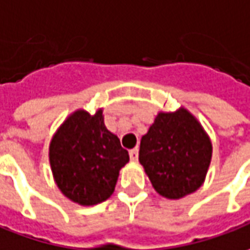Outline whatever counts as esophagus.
<instances>
[{
  "instance_id": "obj_1",
  "label": "esophagus",
  "mask_w": 250,
  "mask_h": 250,
  "mask_svg": "<svg viewBox=\"0 0 250 250\" xmlns=\"http://www.w3.org/2000/svg\"><path fill=\"white\" fill-rule=\"evenodd\" d=\"M130 158H131V161H138V149L135 147V149H132L130 150Z\"/></svg>"
}]
</instances>
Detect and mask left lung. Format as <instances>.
Instances as JSON below:
<instances>
[{
	"label": "left lung",
	"mask_w": 250,
	"mask_h": 250,
	"mask_svg": "<svg viewBox=\"0 0 250 250\" xmlns=\"http://www.w3.org/2000/svg\"><path fill=\"white\" fill-rule=\"evenodd\" d=\"M212 143L193 115L180 107L158 112L141 139L139 162L157 193L177 200L203 186Z\"/></svg>",
	"instance_id": "8db88e82"
}]
</instances>
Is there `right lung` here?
<instances>
[{
  "mask_svg": "<svg viewBox=\"0 0 250 250\" xmlns=\"http://www.w3.org/2000/svg\"><path fill=\"white\" fill-rule=\"evenodd\" d=\"M48 160L54 181L66 198L80 206H95L111 198L130 157L104 125L103 108L95 113L81 108L52 135Z\"/></svg>",
  "mask_w": 250,
  "mask_h": 250,
  "instance_id": "add662e5",
  "label": "right lung"
}]
</instances>
